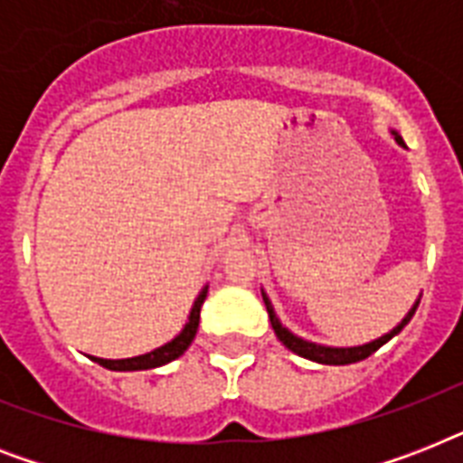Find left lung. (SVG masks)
Masks as SVG:
<instances>
[{
  "label": "left lung",
  "instance_id": "8db88e82",
  "mask_svg": "<svg viewBox=\"0 0 463 463\" xmlns=\"http://www.w3.org/2000/svg\"><path fill=\"white\" fill-rule=\"evenodd\" d=\"M392 134H394L396 144H399V146H403L402 137H399L394 129H392ZM261 298H264V305H267L269 319H271V326H274L279 341H281V344L286 345L288 351L298 353V355H303V358H307V360H315V363H322V365H351V363L365 360L367 355H373L377 348H382V345L387 344L389 338L396 336V334H399V331H402L403 326L411 322V317L416 315V307H418V300H416V305L409 309V315L403 317L402 322L396 324L394 329L389 331V334H384V336L374 338V341H370V344L351 345V348H334V345H319V344H312V341H305V338L296 336L293 331H288L281 322H279V317H276V312H274V305H271V300H269L264 290H261Z\"/></svg>",
  "mask_w": 463,
  "mask_h": 463
}]
</instances>
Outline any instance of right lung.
Instances as JSON below:
<instances>
[{"instance_id":"obj_1","label":"right lung","mask_w":463,"mask_h":463,"mask_svg":"<svg viewBox=\"0 0 463 463\" xmlns=\"http://www.w3.org/2000/svg\"><path fill=\"white\" fill-rule=\"evenodd\" d=\"M206 293H209V286H203V290L196 296L194 305H192V312H189V319L184 324V329L173 338V341H167L165 345H160L156 351L144 353V355H137V358H122V360H105V358H96V355H90L93 363L98 365L108 367V370H118V373H132V370H151V367H160L170 363V360L180 358L182 353L187 351L189 344L194 341L196 329H199V312H202V305L206 300Z\"/></svg>"}]
</instances>
